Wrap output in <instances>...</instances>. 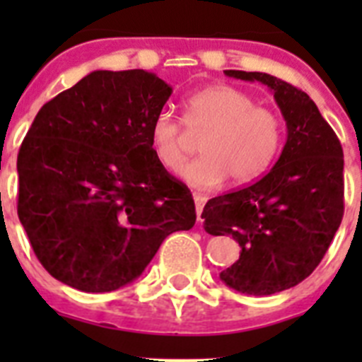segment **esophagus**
<instances>
[{"label":"esophagus","mask_w":362,"mask_h":362,"mask_svg":"<svg viewBox=\"0 0 362 362\" xmlns=\"http://www.w3.org/2000/svg\"><path fill=\"white\" fill-rule=\"evenodd\" d=\"M194 203H196L197 221H201V214H203L204 204H206V196H203V194H194Z\"/></svg>","instance_id":"obj_1"}]
</instances>
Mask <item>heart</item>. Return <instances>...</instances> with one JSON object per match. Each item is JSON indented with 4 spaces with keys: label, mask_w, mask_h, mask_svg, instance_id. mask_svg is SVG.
<instances>
[{
    "label": "heart",
    "mask_w": 362,
    "mask_h": 362,
    "mask_svg": "<svg viewBox=\"0 0 362 362\" xmlns=\"http://www.w3.org/2000/svg\"><path fill=\"white\" fill-rule=\"evenodd\" d=\"M183 123L190 134L203 136V156L177 170L185 183L196 188L217 187L226 177L232 185L250 183L274 163L283 141L277 114L257 107L233 86H210L192 94L185 101ZM187 130L168 112L158 114L150 124L153 158L168 170L183 163Z\"/></svg>",
    "instance_id": "1"
}]
</instances>
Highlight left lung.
<instances>
[{
  "label": "left lung",
  "instance_id": "1",
  "mask_svg": "<svg viewBox=\"0 0 362 362\" xmlns=\"http://www.w3.org/2000/svg\"><path fill=\"white\" fill-rule=\"evenodd\" d=\"M225 74L270 88L286 121V143L267 175L210 199L201 217L206 232L228 233L241 246L221 281L246 296H272L317 268L343 221V146L303 90L264 72Z\"/></svg>",
  "mask_w": 362,
  "mask_h": 362
}]
</instances>
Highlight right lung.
Returning <instances> with one entry per match:
<instances>
[{
	"instance_id": "1",
	"label": "right lung",
	"mask_w": 362,
	"mask_h": 362,
	"mask_svg": "<svg viewBox=\"0 0 362 362\" xmlns=\"http://www.w3.org/2000/svg\"><path fill=\"white\" fill-rule=\"evenodd\" d=\"M172 86L146 70H94L45 103L18 153V216L45 270L81 292L141 276L196 204L153 158L150 124Z\"/></svg>"
}]
</instances>
